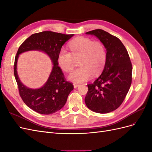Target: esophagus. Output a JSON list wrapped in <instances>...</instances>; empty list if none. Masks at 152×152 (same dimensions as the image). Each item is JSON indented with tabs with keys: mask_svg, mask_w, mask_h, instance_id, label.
I'll return each mask as SVG.
<instances>
[{
	"mask_svg": "<svg viewBox=\"0 0 152 152\" xmlns=\"http://www.w3.org/2000/svg\"><path fill=\"white\" fill-rule=\"evenodd\" d=\"M79 86V85H78V84H73V87H74L75 89V88H77V87H78Z\"/></svg>",
	"mask_w": 152,
	"mask_h": 152,
	"instance_id": "34e87169",
	"label": "esophagus"
}]
</instances>
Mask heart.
I'll return each mask as SVG.
<instances>
[{"label":"heart","instance_id":"obj_1","mask_svg":"<svg viewBox=\"0 0 152 152\" xmlns=\"http://www.w3.org/2000/svg\"><path fill=\"white\" fill-rule=\"evenodd\" d=\"M71 53L61 49L58 53V63L62 70L70 72L75 67V60H79L80 68L68 75V79L80 84L91 79L94 74L102 72L107 61V52L103 44L99 41L80 37L69 45Z\"/></svg>","mask_w":152,"mask_h":152}]
</instances>
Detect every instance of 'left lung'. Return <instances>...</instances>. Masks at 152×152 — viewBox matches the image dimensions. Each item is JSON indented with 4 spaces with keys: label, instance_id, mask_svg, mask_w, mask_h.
<instances>
[{
    "label": "left lung",
    "instance_id": "left-lung-1",
    "mask_svg": "<svg viewBox=\"0 0 152 152\" xmlns=\"http://www.w3.org/2000/svg\"><path fill=\"white\" fill-rule=\"evenodd\" d=\"M97 37L107 50V61L101 75L87 84L86 104L99 113L111 112L120 107L129 90L132 67L122 42L116 37L101 29L86 33Z\"/></svg>",
    "mask_w": 152,
    "mask_h": 152
}]
</instances>
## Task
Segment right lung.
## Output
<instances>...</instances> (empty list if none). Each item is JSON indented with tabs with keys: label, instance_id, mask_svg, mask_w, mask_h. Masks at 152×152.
<instances>
[{
	"label": "right lung",
	"instance_id": "1",
	"mask_svg": "<svg viewBox=\"0 0 152 152\" xmlns=\"http://www.w3.org/2000/svg\"><path fill=\"white\" fill-rule=\"evenodd\" d=\"M73 35L50 31H42L32 34L18 49L14 65V74L23 101L34 111L44 115L58 112L65 104L69 94L73 89L72 84L65 80L57 60L62 46ZM31 50H37L47 54L53 63L52 72L47 81L37 89L30 88L25 86L17 72V59L19 55Z\"/></svg>",
	"mask_w": 152,
	"mask_h": 152
}]
</instances>
